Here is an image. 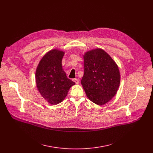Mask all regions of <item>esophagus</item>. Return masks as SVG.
<instances>
[{"instance_id": "esophagus-1", "label": "esophagus", "mask_w": 153, "mask_h": 153, "mask_svg": "<svg viewBox=\"0 0 153 153\" xmlns=\"http://www.w3.org/2000/svg\"><path fill=\"white\" fill-rule=\"evenodd\" d=\"M73 81H74L76 84H78L79 82V80L77 79H73Z\"/></svg>"}]
</instances>
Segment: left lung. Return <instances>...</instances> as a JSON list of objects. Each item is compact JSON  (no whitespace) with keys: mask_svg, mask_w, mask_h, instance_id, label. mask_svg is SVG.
I'll return each instance as SVG.
<instances>
[{"mask_svg":"<svg viewBox=\"0 0 153 153\" xmlns=\"http://www.w3.org/2000/svg\"><path fill=\"white\" fill-rule=\"evenodd\" d=\"M81 83L88 99L102 105L110 101L119 88L120 76L116 62L102 49L86 52Z\"/></svg>","mask_w":153,"mask_h":153,"instance_id":"obj_1","label":"left lung"}]
</instances>
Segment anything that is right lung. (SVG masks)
<instances>
[{
	"mask_svg": "<svg viewBox=\"0 0 153 153\" xmlns=\"http://www.w3.org/2000/svg\"><path fill=\"white\" fill-rule=\"evenodd\" d=\"M64 52L53 50L40 61L36 71L37 89L50 103L56 105L66 97L71 86L75 84L67 77L62 69Z\"/></svg>",
	"mask_w": 153,
	"mask_h": 153,
	"instance_id": "right-lung-1",
	"label": "right lung"
}]
</instances>
